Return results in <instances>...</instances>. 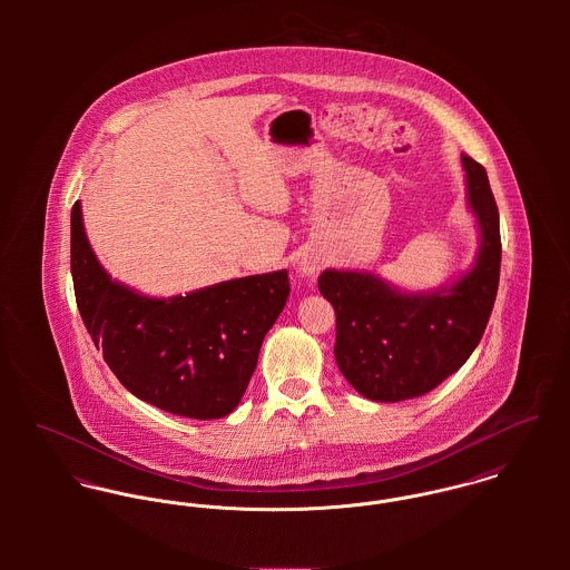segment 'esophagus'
I'll return each instance as SVG.
<instances>
[{"instance_id":"34e87169","label":"esophagus","mask_w":570,"mask_h":570,"mask_svg":"<svg viewBox=\"0 0 570 570\" xmlns=\"http://www.w3.org/2000/svg\"><path fill=\"white\" fill-rule=\"evenodd\" d=\"M316 269H318L316 263H309V261L303 263V272H305V274H316Z\"/></svg>"}]
</instances>
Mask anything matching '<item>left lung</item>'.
I'll list each match as a JSON object with an SVG mask.
<instances>
[{
    "label": "left lung",
    "mask_w": 570,
    "mask_h": 570,
    "mask_svg": "<svg viewBox=\"0 0 570 570\" xmlns=\"http://www.w3.org/2000/svg\"><path fill=\"white\" fill-rule=\"evenodd\" d=\"M481 226L476 265L452 287L400 294L364 272L325 269L318 289L335 309V362L366 400L421 397L456 373L479 346L500 278L498 206L483 164L461 156Z\"/></svg>",
    "instance_id": "1"
}]
</instances>
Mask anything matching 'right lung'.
<instances>
[{"mask_svg": "<svg viewBox=\"0 0 570 570\" xmlns=\"http://www.w3.org/2000/svg\"><path fill=\"white\" fill-rule=\"evenodd\" d=\"M70 261L87 333L129 393L202 421L239 406L263 337L287 303L285 269L168 301L147 298L100 267L82 230L79 202L72 206Z\"/></svg>", "mask_w": 570, "mask_h": 570, "instance_id": "add662e5", "label": "right lung"}]
</instances>
